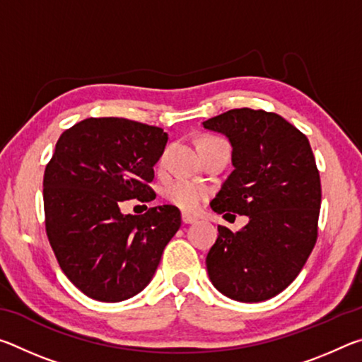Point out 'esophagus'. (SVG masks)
<instances>
[{"label":"esophagus","instance_id":"esophagus-1","mask_svg":"<svg viewBox=\"0 0 362 362\" xmlns=\"http://www.w3.org/2000/svg\"><path fill=\"white\" fill-rule=\"evenodd\" d=\"M196 220H198V218H196L194 216H189V214H187V212L182 214V222L183 223H194Z\"/></svg>","mask_w":362,"mask_h":362}]
</instances>
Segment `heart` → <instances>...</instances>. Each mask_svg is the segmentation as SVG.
Returning <instances> with one entry per match:
<instances>
[{
	"label": "heart",
	"instance_id": "obj_1",
	"mask_svg": "<svg viewBox=\"0 0 362 362\" xmlns=\"http://www.w3.org/2000/svg\"><path fill=\"white\" fill-rule=\"evenodd\" d=\"M218 137H206L201 142H218ZM164 196L170 204L179 207V209L185 212H196L204 203L209 196V192L204 185L199 182L187 180V179H177L170 182L169 185L164 188Z\"/></svg>",
	"mask_w": 362,
	"mask_h": 362
}]
</instances>
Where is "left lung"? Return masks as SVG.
Listing matches in <instances>:
<instances>
[{
	"label": "left lung",
	"mask_w": 362,
	"mask_h": 362,
	"mask_svg": "<svg viewBox=\"0 0 362 362\" xmlns=\"http://www.w3.org/2000/svg\"><path fill=\"white\" fill-rule=\"evenodd\" d=\"M203 126L230 139L235 166L211 207L249 217L236 233L218 226L207 273L223 296L263 302L298 276L316 244L321 179L315 155L303 132L265 110L235 108Z\"/></svg>",
	"instance_id": "8db88e82"
}]
</instances>
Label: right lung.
<instances>
[{
  "label": "right lung",
  "instance_id": "right-lung-1",
  "mask_svg": "<svg viewBox=\"0 0 362 362\" xmlns=\"http://www.w3.org/2000/svg\"><path fill=\"white\" fill-rule=\"evenodd\" d=\"M168 134L126 118H88L59 137L42 179L45 223L60 268L86 296L121 302L150 283L180 228L175 206L121 214L126 199L156 198L150 187Z\"/></svg>",
  "mask_w": 362,
  "mask_h": 362
}]
</instances>
